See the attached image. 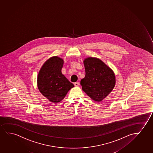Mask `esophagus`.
<instances>
[{"mask_svg": "<svg viewBox=\"0 0 153 153\" xmlns=\"http://www.w3.org/2000/svg\"><path fill=\"white\" fill-rule=\"evenodd\" d=\"M74 85H75V86H78L79 85V83L78 82H76L74 83Z\"/></svg>", "mask_w": 153, "mask_h": 153, "instance_id": "1", "label": "esophagus"}]
</instances>
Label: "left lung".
Returning <instances> with one entry per match:
<instances>
[{
    "label": "left lung",
    "instance_id": "left-lung-1",
    "mask_svg": "<svg viewBox=\"0 0 153 153\" xmlns=\"http://www.w3.org/2000/svg\"><path fill=\"white\" fill-rule=\"evenodd\" d=\"M84 65L85 76L80 82L82 90L92 99L101 101L114 88V72L102 61L95 58L85 59Z\"/></svg>",
    "mask_w": 153,
    "mask_h": 153
}]
</instances>
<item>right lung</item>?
Segmentation results:
<instances>
[{"mask_svg":"<svg viewBox=\"0 0 153 153\" xmlns=\"http://www.w3.org/2000/svg\"><path fill=\"white\" fill-rule=\"evenodd\" d=\"M63 60L58 56L48 59L39 71L38 87L44 97L54 103L61 101L72 88V83L61 72Z\"/></svg>","mask_w":153,"mask_h":153,"instance_id":"obj_1","label":"right lung"}]
</instances>
